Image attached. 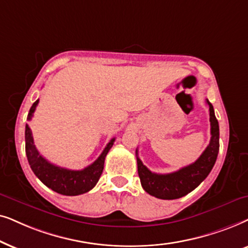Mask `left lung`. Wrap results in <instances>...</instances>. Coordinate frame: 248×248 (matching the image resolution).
<instances>
[{
    "label": "left lung",
    "mask_w": 248,
    "mask_h": 248,
    "mask_svg": "<svg viewBox=\"0 0 248 248\" xmlns=\"http://www.w3.org/2000/svg\"><path fill=\"white\" fill-rule=\"evenodd\" d=\"M210 111L211 140L202 155L194 163L167 174L154 173L144 166L136 150L138 176L141 187L150 195L161 200L180 199L194 190L212 170L219 153V124L214 114L213 105L206 100Z\"/></svg>",
    "instance_id": "1"
}]
</instances>
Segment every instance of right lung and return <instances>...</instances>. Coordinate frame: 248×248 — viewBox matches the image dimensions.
Wrapping results in <instances>:
<instances>
[{"label": "right lung", "instance_id": "add662e5", "mask_svg": "<svg viewBox=\"0 0 248 248\" xmlns=\"http://www.w3.org/2000/svg\"><path fill=\"white\" fill-rule=\"evenodd\" d=\"M38 101L39 100L31 105L27 120L31 119ZM25 140L26 155H27L29 166H31L32 172L36 174V177L45 186L61 194V195L76 196L87 193L97 184L102 172H103L105 156L113 145L115 138H112L95 162L82 170H69L49 163L45 157H43L39 154L37 148L34 145V138H32L31 130L28 124H26Z\"/></svg>", "mask_w": 248, "mask_h": 248}]
</instances>
